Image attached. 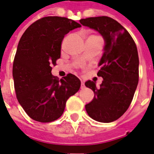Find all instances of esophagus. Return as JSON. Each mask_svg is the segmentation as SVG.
<instances>
[{"instance_id": "obj_1", "label": "esophagus", "mask_w": 154, "mask_h": 154, "mask_svg": "<svg viewBox=\"0 0 154 154\" xmlns=\"http://www.w3.org/2000/svg\"><path fill=\"white\" fill-rule=\"evenodd\" d=\"M84 87H85V84H84L83 81H82L81 82V88H83Z\"/></svg>"}]
</instances>
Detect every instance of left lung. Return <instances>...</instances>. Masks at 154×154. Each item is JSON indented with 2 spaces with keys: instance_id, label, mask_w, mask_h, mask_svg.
Here are the masks:
<instances>
[{
  "instance_id": "obj_1",
  "label": "left lung",
  "mask_w": 154,
  "mask_h": 154,
  "mask_svg": "<svg viewBox=\"0 0 154 154\" xmlns=\"http://www.w3.org/2000/svg\"><path fill=\"white\" fill-rule=\"evenodd\" d=\"M84 26L100 34L105 41L104 53L97 75L103 78L100 87L87 81L86 87L94 91V98L85 106L88 116L97 121L110 123L128 110L139 82V55L129 32L107 16L79 20Z\"/></svg>"
}]
</instances>
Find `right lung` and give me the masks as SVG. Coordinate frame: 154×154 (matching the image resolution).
<instances>
[{"instance_id": "right-lung-1", "label": "right lung", "mask_w": 154, "mask_h": 154, "mask_svg": "<svg viewBox=\"0 0 154 154\" xmlns=\"http://www.w3.org/2000/svg\"><path fill=\"white\" fill-rule=\"evenodd\" d=\"M79 27L71 19L47 16L33 23L20 39L12 71L15 93L26 114L36 121L58 119L67 99L80 88L81 81L73 74L58 81L51 73L64 36Z\"/></svg>"}]
</instances>
